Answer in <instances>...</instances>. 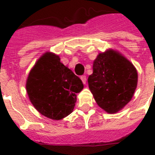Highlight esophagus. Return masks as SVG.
I'll return each mask as SVG.
<instances>
[{"mask_svg":"<svg viewBox=\"0 0 155 155\" xmlns=\"http://www.w3.org/2000/svg\"><path fill=\"white\" fill-rule=\"evenodd\" d=\"M81 81H82V82H83V84L86 83V76H85V75H82V76H81Z\"/></svg>","mask_w":155,"mask_h":155,"instance_id":"obj_1","label":"esophagus"}]
</instances>
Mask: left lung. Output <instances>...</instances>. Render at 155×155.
Segmentation results:
<instances>
[{
	"mask_svg": "<svg viewBox=\"0 0 155 155\" xmlns=\"http://www.w3.org/2000/svg\"><path fill=\"white\" fill-rule=\"evenodd\" d=\"M88 84L97 104L102 110L114 114L133 97L138 84V73L134 65L113 49L97 55Z\"/></svg>",
	"mask_w": 155,
	"mask_h": 155,
	"instance_id": "1",
	"label": "left lung"
}]
</instances>
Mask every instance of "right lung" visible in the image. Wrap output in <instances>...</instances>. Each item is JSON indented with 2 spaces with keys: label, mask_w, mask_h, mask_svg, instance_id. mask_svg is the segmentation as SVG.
<instances>
[{
  "label": "right lung",
  "mask_w": 155,
  "mask_h": 155,
  "mask_svg": "<svg viewBox=\"0 0 155 155\" xmlns=\"http://www.w3.org/2000/svg\"><path fill=\"white\" fill-rule=\"evenodd\" d=\"M82 81L61 62L60 58L46 52L28 74L26 90L31 103L38 112L60 120L73 112Z\"/></svg>",
  "instance_id": "add662e5"
}]
</instances>
